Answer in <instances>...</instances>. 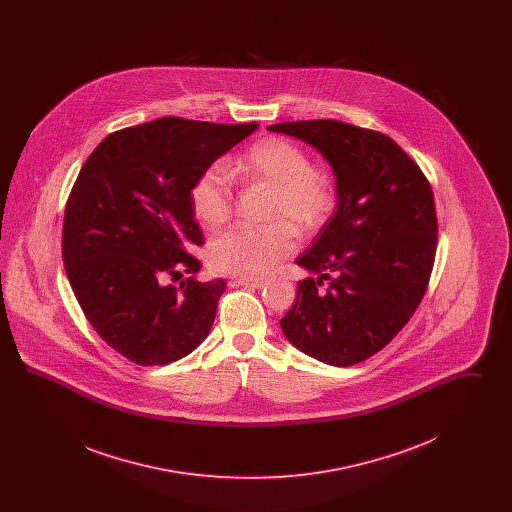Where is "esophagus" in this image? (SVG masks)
Returning a JSON list of instances; mask_svg holds the SVG:
<instances>
[{
	"label": "esophagus",
	"instance_id": "obj_1",
	"mask_svg": "<svg viewBox=\"0 0 512 512\" xmlns=\"http://www.w3.org/2000/svg\"><path fill=\"white\" fill-rule=\"evenodd\" d=\"M234 284L245 286V288H261L265 284V280L263 278H244V276H240V278L234 280Z\"/></svg>",
	"mask_w": 512,
	"mask_h": 512
}]
</instances>
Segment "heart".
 <instances>
[{"label": "heart", "mask_w": 512, "mask_h": 512, "mask_svg": "<svg viewBox=\"0 0 512 512\" xmlns=\"http://www.w3.org/2000/svg\"><path fill=\"white\" fill-rule=\"evenodd\" d=\"M234 171L240 180L272 186L263 226H236L209 244V263L220 274L255 278L290 257L295 232L313 236L332 219L338 205L334 174L313 165L309 153L286 138L268 136L245 149ZM195 220L213 230L232 217L234 184L220 165L199 172L190 188Z\"/></svg>", "instance_id": "1"}]
</instances>
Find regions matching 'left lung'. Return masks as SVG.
I'll return each instance as SVG.
<instances>
[{"mask_svg": "<svg viewBox=\"0 0 512 512\" xmlns=\"http://www.w3.org/2000/svg\"><path fill=\"white\" fill-rule=\"evenodd\" d=\"M270 130L317 147L338 184L334 217L297 259L318 278L297 284L282 332L322 363L357 365L401 332L426 293L438 247L432 186L382 132L332 119Z\"/></svg>", "mask_w": 512, "mask_h": 512, "instance_id": "1", "label": "left lung"}]
</instances>
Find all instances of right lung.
I'll list each match as a JSON object with an SVG mask.
<instances>
[{
    "label": "right lung",
    "instance_id": "right-lung-1",
    "mask_svg": "<svg viewBox=\"0 0 512 512\" xmlns=\"http://www.w3.org/2000/svg\"><path fill=\"white\" fill-rule=\"evenodd\" d=\"M259 124L163 117L109 134L67 199L63 263L82 313L122 357L169 365L207 338L226 282H197V174ZM182 273L191 278L178 287Z\"/></svg>",
    "mask_w": 512,
    "mask_h": 512
}]
</instances>
